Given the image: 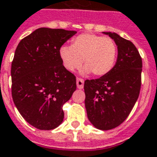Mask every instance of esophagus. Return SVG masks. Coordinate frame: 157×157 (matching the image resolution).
Instances as JSON below:
<instances>
[{
    "instance_id": "esophagus-1",
    "label": "esophagus",
    "mask_w": 157,
    "mask_h": 157,
    "mask_svg": "<svg viewBox=\"0 0 157 157\" xmlns=\"http://www.w3.org/2000/svg\"><path fill=\"white\" fill-rule=\"evenodd\" d=\"M77 87H78V89H83L84 88V83H85V81L83 80L82 78H77Z\"/></svg>"
}]
</instances>
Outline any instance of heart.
<instances>
[{
  "instance_id": "1",
  "label": "heart",
  "mask_w": 157,
  "mask_h": 157,
  "mask_svg": "<svg viewBox=\"0 0 157 157\" xmlns=\"http://www.w3.org/2000/svg\"><path fill=\"white\" fill-rule=\"evenodd\" d=\"M59 56L64 67L73 72L83 63V73L92 72L104 76L113 69L117 57V47L113 40L101 36L84 33L72 41V46H61Z\"/></svg>"
}]
</instances>
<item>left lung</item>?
Masks as SVG:
<instances>
[{
	"mask_svg": "<svg viewBox=\"0 0 157 157\" xmlns=\"http://www.w3.org/2000/svg\"><path fill=\"white\" fill-rule=\"evenodd\" d=\"M109 35L117 46L116 63L108 74L85 81L87 117L99 130L120 126L138 100L141 87L142 59L134 44L115 32Z\"/></svg>",
	"mask_w": 157,
	"mask_h": 157,
	"instance_id": "left-lung-1",
	"label": "left lung"
}]
</instances>
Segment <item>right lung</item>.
<instances>
[{"label": "right lung", "mask_w": 157, "mask_h": 157, "mask_svg": "<svg viewBox=\"0 0 157 157\" xmlns=\"http://www.w3.org/2000/svg\"><path fill=\"white\" fill-rule=\"evenodd\" d=\"M77 31L42 27L23 38L12 62V97L30 125L52 130L64 119L63 105L76 90V78L59 56L60 47Z\"/></svg>", "instance_id": "add662e5"}]
</instances>
